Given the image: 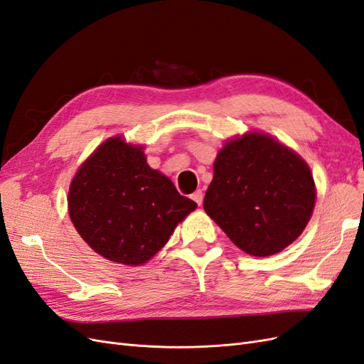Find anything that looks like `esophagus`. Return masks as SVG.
Instances as JSON below:
<instances>
[{
	"label": "esophagus",
	"mask_w": 364,
	"mask_h": 364,
	"mask_svg": "<svg viewBox=\"0 0 364 364\" xmlns=\"http://www.w3.org/2000/svg\"><path fill=\"white\" fill-rule=\"evenodd\" d=\"M191 199L197 203V205H202L203 203V193H202V190H197V191H194L193 194H191Z\"/></svg>",
	"instance_id": "1"
}]
</instances>
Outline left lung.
Returning a JSON list of instances; mask_svg holds the SVG:
<instances>
[{"label":"left lung","mask_w":364,"mask_h":364,"mask_svg":"<svg viewBox=\"0 0 364 364\" xmlns=\"http://www.w3.org/2000/svg\"><path fill=\"white\" fill-rule=\"evenodd\" d=\"M314 202L306 162L270 135L249 132L218 151L203 208L237 247L269 257L304 232Z\"/></svg>","instance_id":"1"}]
</instances>
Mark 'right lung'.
<instances>
[{"label":"right lung","instance_id":"right-lung-1","mask_svg":"<svg viewBox=\"0 0 364 364\" xmlns=\"http://www.w3.org/2000/svg\"><path fill=\"white\" fill-rule=\"evenodd\" d=\"M144 147L106 139L77 170L68 213L77 232L102 257L141 266L165 246L197 208L173 182L149 167Z\"/></svg>","mask_w":364,"mask_h":364}]
</instances>
